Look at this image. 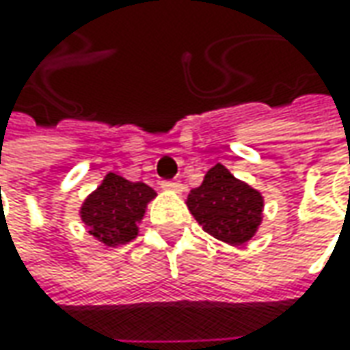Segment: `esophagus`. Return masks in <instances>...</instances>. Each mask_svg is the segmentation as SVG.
Returning <instances> with one entry per match:
<instances>
[{"label":"esophagus","mask_w":350,"mask_h":350,"mask_svg":"<svg viewBox=\"0 0 350 350\" xmlns=\"http://www.w3.org/2000/svg\"><path fill=\"white\" fill-rule=\"evenodd\" d=\"M163 191H171V193H183V185L179 181H163L161 183Z\"/></svg>","instance_id":"34e87169"}]
</instances>
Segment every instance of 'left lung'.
Returning <instances> with one entry per match:
<instances>
[{"label": "left lung", "instance_id": "obj_1", "mask_svg": "<svg viewBox=\"0 0 350 350\" xmlns=\"http://www.w3.org/2000/svg\"><path fill=\"white\" fill-rule=\"evenodd\" d=\"M187 206L206 234L230 245H243L261 226L265 198L216 163L206 171L200 187L189 193Z\"/></svg>", "mask_w": 350, "mask_h": 350}]
</instances>
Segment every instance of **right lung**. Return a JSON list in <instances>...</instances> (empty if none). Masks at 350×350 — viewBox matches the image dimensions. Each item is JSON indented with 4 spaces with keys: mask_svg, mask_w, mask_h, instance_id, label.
Listing matches in <instances>:
<instances>
[{
    "mask_svg": "<svg viewBox=\"0 0 350 350\" xmlns=\"http://www.w3.org/2000/svg\"><path fill=\"white\" fill-rule=\"evenodd\" d=\"M154 198L155 191L146 183H132L116 173H107L101 185L83 200L79 218L88 234L105 247L124 245L138 235V224Z\"/></svg>",
    "mask_w": 350,
    "mask_h": 350,
    "instance_id": "1",
    "label": "right lung"
}]
</instances>
